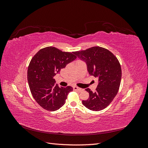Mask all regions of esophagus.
I'll use <instances>...</instances> for the list:
<instances>
[{
  "instance_id": "34e87169",
  "label": "esophagus",
  "mask_w": 148,
  "mask_h": 148,
  "mask_svg": "<svg viewBox=\"0 0 148 148\" xmlns=\"http://www.w3.org/2000/svg\"><path fill=\"white\" fill-rule=\"evenodd\" d=\"M73 89H74L75 91H79V92L82 91L83 90V89L80 88H78V87H77V86H74V87H73Z\"/></svg>"
}]
</instances>
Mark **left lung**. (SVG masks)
<instances>
[{
  "instance_id": "obj_1",
  "label": "left lung",
  "mask_w": 148,
  "mask_h": 148,
  "mask_svg": "<svg viewBox=\"0 0 148 148\" xmlns=\"http://www.w3.org/2000/svg\"><path fill=\"white\" fill-rule=\"evenodd\" d=\"M74 54L86 63L89 74L98 78L96 91H86L89 97L83 104L89 110L99 111L108 106L119 91L122 78V69L117 58L108 49L95 46Z\"/></svg>"
}]
</instances>
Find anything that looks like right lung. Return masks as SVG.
I'll list each match as a JSON object with an SVG mask.
<instances>
[{"mask_svg":"<svg viewBox=\"0 0 148 148\" xmlns=\"http://www.w3.org/2000/svg\"><path fill=\"white\" fill-rule=\"evenodd\" d=\"M49 46L39 50L31 59L28 69V82L33 97L38 104L49 111L59 109L65 103L73 88L59 87L54 76L73 61L77 56Z\"/></svg>","mask_w":148,"mask_h":148,"instance_id":"add662e5","label":"right lung"}]
</instances>
